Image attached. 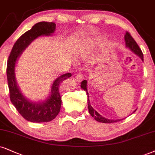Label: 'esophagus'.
I'll list each match as a JSON object with an SVG mask.
<instances>
[{
	"label": "esophagus",
	"instance_id": "esophagus-1",
	"mask_svg": "<svg viewBox=\"0 0 155 155\" xmlns=\"http://www.w3.org/2000/svg\"><path fill=\"white\" fill-rule=\"evenodd\" d=\"M75 80L78 83H81V82L83 80V75L81 73H78L75 77Z\"/></svg>",
	"mask_w": 155,
	"mask_h": 155
}]
</instances>
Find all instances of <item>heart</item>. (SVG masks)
<instances>
[{
    "mask_svg": "<svg viewBox=\"0 0 155 155\" xmlns=\"http://www.w3.org/2000/svg\"><path fill=\"white\" fill-rule=\"evenodd\" d=\"M81 52H83V51H82V50H81Z\"/></svg>",
    "mask_w": 155,
    "mask_h": 155,
    "instance_id": "b5f03b06",
    "label": "heart"
}]
</instances>
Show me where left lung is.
Segmentation results:
<instances>
[{"label": "left lung", "mask_w": 155, "mask_h": 155, "mask_svg": "<svg viewBox=\"0 0 155 155\" xmlns=\"http://www.w3.org/2000/svg\"><path fill=\"white\" fill-rule=\"evenodd\" d=\"M124 39H125L126 41V46H127V48H129L131 51H133L134 54H136L137 56H139L142 59V60H144V57H143V53L141 49L139 48V47L137 45L135 40L133 39V37H131V34L129 33V32L127 31L125 36H124ZM81 87L83 88L84 91H86L87 95V106H88V110L90 114L94 118L95 120H96L98 122H101V123H105V124H110V123H114V122H117L121 121V120L123 119H116V120H111V119H108V118L104 117L99 114L96 110H94V108L91 106V103H90V100H89V95H88V93H87V81H83L81 83ZM136 111V110H134L133 113H134Z\"/></svg>", "instance_id": "1"}]
</instances>
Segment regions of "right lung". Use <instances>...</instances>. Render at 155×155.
<instances>
[{"instance_id": "obj_1", "label": "right lung", "mask_w": 155, "mask_h": 155, "mask_svg": "<svg viewBox=\"0 0 155 155\" xmlns=\"http://www.w3.org/2000/svg\"><path fill=\"white\" fill-rule=\"evenodd\" d=\"M56 24L53 22L41 21L36 24L17 39L7 63L8 85L11 103L25 119L34 123L51 121L58 115L62 104L60 85L62 81L71 77L72 74L68 72L57 78L51 85V93L48 98L44 101L36 103L28 100L22 94L16 82L15 68L19 56L31 41L41 36H51L54 32Z\"/></svg>"}]
</instances>
